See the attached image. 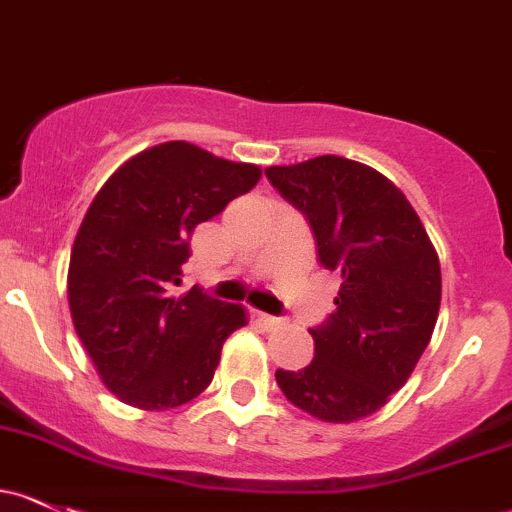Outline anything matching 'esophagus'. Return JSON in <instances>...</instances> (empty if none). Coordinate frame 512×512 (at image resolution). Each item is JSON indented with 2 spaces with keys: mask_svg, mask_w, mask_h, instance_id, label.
Wrapping results in <instances>:
<instances>
[{
  "mask_svg": "<svg viewBox=\"0 0 512 512\" xmlns=\"http://www.w3.org/2000/svg\"><path fill=\"white\" fill-rule=\"evenodd\" d=\"M255 319L257 324L265 328V331H277V328L284 326L282 319H277V316H270V314H262V311H255Z\"/></svg>",
  "mask_w": 512,
  "mask_h": 512,
  "instance_id": "1",
  "label": "esophagus"
}]
</instances>
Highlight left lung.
I'll list each match as a JSON object with an SVG mask.
<instances>
[{
    "mask_svg": "<svg viewBox=\"0 0 512 512\" xmlns=\"http://www.w3.org/2000/svg\"><path fill=\"white\" fill-rule=\"evenodd\" d=\"M309 218L319 260L341 274L336 314L304 370H277L284 397L311 417L348 424L378 412L417 368L437 326L439 255L405 193L360 161L324 154L265 169Z\"/></svg>",
    "mask_w": 512,
    "mask_h": 512,
    "instance_id": "left-lung-1",
    "label": "left lung"
}]
</instances>
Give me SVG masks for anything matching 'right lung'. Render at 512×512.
<instances>
[{"instance_id": "right-lung-1", "label": "right lung", "mask_w": 512, "mask_h": 512, "mask_svg": "<svg viewBox=\"0 0 512 512\" xmlns=\"http://www.w3.org/2000/svg\"><path fill=\"white\" fill-rule=\"evenodd\" d=\"M262 169L191 142L129 157L90 203L71 250L68 306L107 390L147 412L211 385L225 338L247 311L181 287L196 225L260 181Z\"/></svg>"}]
</instances>
